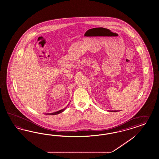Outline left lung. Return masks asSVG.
<instances>
[{"instance_id": "obj_1", "label": "left lung", "mask_w": 159, "mask_h": 159, "mask_svg": "<svg viewBox=\"0 0 159 159\" xmlns=\"http://www.w3.org/2000/svg\"><path fill=\"white\" fill-rule=\"evenodd\" d=\"M111 111V112H118L119 111Z\"/></svg>"}]
</instances>
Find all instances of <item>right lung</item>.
I'll return each instance as SVG.
<instances>
[{
    "label": "right lung",
    "instance_id": "1",
    "mask_svg": "<svg viewBox=\"0 0 159 159\" xmlns=\"http://www.w3.org/2000/svg\"><path fill=\"white\" fill-rule=\"evenodd\" d=\"M65 110V108H64V109H62V110H60V111H58L57 112H53V113H51V114H47L48 115H57V114H60V113H61L63 111H64Z\"/></svg>",
    "mask_w": 159,
    "mask_h": 159
}]
</instances>
